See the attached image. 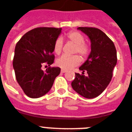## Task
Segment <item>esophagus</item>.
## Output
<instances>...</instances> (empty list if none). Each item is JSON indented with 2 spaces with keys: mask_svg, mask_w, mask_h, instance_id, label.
Segmentation results:
<instances>
[{
  "mask_svg": "<svg viewBox=\"0 0 132 132\" xmlns=\"http://www.w3.org/2000/svg\"><path fill=\"white\" fill-rule=\"evenodd\" d=\"M66 72V70H64V69L61 70V72H62V73H65Z\"/></svg>",
  "mask_w": 132,
  "mask_h": 132,
  "instance_id": "1",
  "label": "esophagus"
}]
</instances>
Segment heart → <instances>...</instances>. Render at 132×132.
I'll return each instance as SVG.
<instances>
[{"label":"heart","mask_w":132,"mask_h":132,"mask_svg":"<svg viewBox=\"0 0 132 132\" xmlns=\"http://www.w3.org/2000/svg\"><path fill=\"white\" fill-rule=\"evenodd\" d=\"M68 41L75 45L73 53H78L83 60L87 58L91 53L90 44L85 42V37L81 32L78 31H70L66 35ZM63 49V40L61 38L55 40L53 45V52L56 55H60ZM81 62V57L78 55L72 56L62 55L56 60V64L59 67L64 70H69L78 66Z\"/></svg>","instance_id":"b5f03b06"}]
</instances>
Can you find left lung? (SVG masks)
<instances>
[{
	"instance_id": "1",
	"label": "left lung",
	"mask_w": 132,
	"mask_h": 132,
	"mask_svg": "<svg viewBox=\"0 0 132 132\" xmlns=\"http://www.w3.org/2000/svg\"><path fill=\"white\" fill-rule=\"evenodd\" d=\"M78 29L90 38L92 51L86 62L79 68L83 72L75 73L71 85L81 96L90 99L100 95L111 82L117 62V51L113 42L101 30L92 27Z\"/></svg>"
}]
</instances>
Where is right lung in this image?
I'll return each mask as SVG.
<instances>
[{
    "label": "right lung",
    "instance_id": "add662e5",
    "mask_svg": "<svg viewBox=\"0 0 132 132\" xmlns=\"http://www.w3.org/2000/svg\"><path fill=\"white\" fill-rule=\"evenodd\" d=\"M62 28L40 27L28 31L17 43L13 61L16 80L27 96L37 98L45 95L60 73L59 67H48L55 59L53 45Z\"/></svg>",
    "mask_w": 132,
    "mask_h": 132
}]
</instances>
